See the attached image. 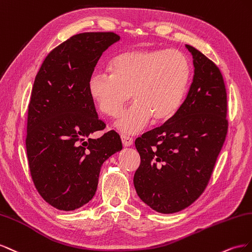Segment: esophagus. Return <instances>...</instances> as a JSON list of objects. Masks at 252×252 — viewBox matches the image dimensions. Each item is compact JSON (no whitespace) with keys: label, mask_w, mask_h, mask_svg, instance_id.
Wrapping results in <instances>:
<instances>
[{"label":"esophagus","mask_w":252,"mask_h":252,"mask_svg":"<svg viewBox=\"0 0 252 252\" xmlns=\"http://www.w3.org/2000/svg\"><path fill=\"white\" fill-rule=\"evenodd\" d=\"M121 141H122V145L125 147H131L133 145V138L130 137V136L121 135Z\"/></svg>","instance_id":"1"}]
</instances>
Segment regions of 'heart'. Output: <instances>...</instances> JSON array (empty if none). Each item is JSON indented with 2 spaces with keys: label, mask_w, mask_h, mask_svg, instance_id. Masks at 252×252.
I'll list each match as a JSON object with an SVG mask.
<instances>
[{
  "label": "heart",
  "mask_w": 252,
  "mask_h": 252,
  "mask_svg": "<svg viewBox=\"0 0 252 252\" xmlns=\"http://www.w3.org/2000/svg\"><path fill=\"white\" fill-rule=\"evenodd\" d=\"M111 69L93 71L89 92L98 109L111 117L118 116L132 94L135 101L115 122L126 135L141 131L151 117L161 122L174 116L191 77L188 59L168 49L128 50L115 57Z\"/></svg>",
  "instance_id": "obj_1"
}]
</instances>
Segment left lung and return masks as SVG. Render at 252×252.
<instances>
[{
  "instance_id": "obj_1",
  "label": "left lung",
  "mask_w": 252,
  "mask_h": 252,
  "mask_svg": "<svg viewBox=\"0 0 252 252\" xmlns=\"http://www.w3.org/2000/svg\"><path fill=\"white\" fill-rule=\"evenodd\" d=\"M193 81L185 101L163 126L135 140L140 166L134 187L160 213L178 212L199 197L226 138L227 94L219 67L191 45Z\"/></svg>"
}]
</instances>
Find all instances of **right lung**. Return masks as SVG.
<instances>
[{"label":"right lung","instance_id":"right-lung-1","mask_svg":"<svg viewBox=\"0 0 252 252\" xmlns=\"http://www.w3.org/2000/svg\"><path fill=\"white\" fill-rule=\"evenodd\" d=\"M120 40L114 32H83L50 52L34 79L28 105L26 151L33 184L46 203L73 211L94 197L102 163L122 149L105 127L89 92L100 57Z\"/></svg>","mask_w":252,"mask_h":252}]
</instances>
